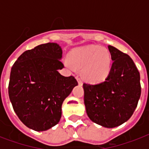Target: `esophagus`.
<instances>
[{"mask_svg":"<svg viewBox=\"0 0 149 149\" xmlns=\"http://www.w3.org/2000/svg\"><path fill=\"white\" fill-rule=\"evenodd\" d=\"M77 81H78V84H79V86H82V85H83V82H82L81 79H79V78H78V77H77Z\"/></svg>","mask_w":149,"mask_h":149,"instance_id":"obj_1","label":"esophagus"}]
</instances>
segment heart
Segmentation results:
<instances>
[{
    "mask_svg": "<svg viewBox=\"0 0 149 149\" xmlns=\"http://www.w3.org/2000/svg\"><path fill=\"white\" fill-rule=\"evenodd\" d=\"M65 65L70 70L82 69L86 81L97 84L107 78L111 70V57L108 50L97 45H88L72 50Z\"/></svg>",
    "mask_w": 149,
    "mask_h": 149,
    "instance_id": "obj_1",
    "label": "heart"
}]
</instances>
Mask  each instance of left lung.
<instances>
[{
    "label": "left lung",
    "mask_w": 149,
    "mask_h": 149,
    "mask_svg": "<svg viewBox=\"0 0 149 149\" xmlns=\"http://www.w3.org/2000/svg\"><path fill=\"white\" fill-rule=\"evenodd\" d=\"M113 63L105 81L84 84V104L92 121L103 127H118L134 113L141 96L140 73L132 58L109 45Z\"/></svg>",
    "instance_id": "left-lung-1"
}]
</instances>
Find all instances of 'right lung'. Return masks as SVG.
Here are the masks:
<instances>
[{"mask_svg":"<svg viewBox=\"0 0 149 149\" xmlns=\"http://www.w3.org/2000/svg\"><path fill=\"white\" fill-rule=\"evenodd\" d=\"M57 43H46L24 52L10 70L8 94L21 121L36 132L49 129L62 116V104L73 87L74 77L58 72L64 65Z\"/></svg>","mask_w":149,"mask_h":149,"instance_id":"add662e5","label":"right lung"}]
</instances>
